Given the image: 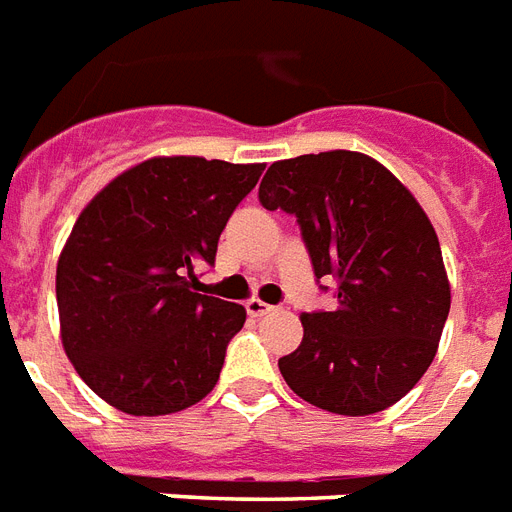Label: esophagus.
Here are the masks:
<instances>
[{
    "mask_svg": "<svg viewBox=\"0 0 512 512\" xmlns=\"http://www.w3.org/2000/svg\"><path fill=\"white\" fill-rule=\"evenodd\" d=\"M245 309H248L251 317H264V314L272 312V306L264 304L261 298H248V301H245Z\"/></svg>",
    "mask_w": 512,
    "mask_h": 512,
    "instance_id": "obj_1",
    "label": "esophagus"
}]
</instances>
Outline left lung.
<instances>
[{
  "instance_id": "left-lung-1",
  "label": "left lung",
  "mask_w": 512,
  "mask_h": 512,
  "mask_svg": "<svg viewBox=\"0 0 512 512\" xmlns=\"http://www.w3.org/2000/svg\"><path fill=\"white\" fill-rule=\"evenodd\" d=\"M267 211L296 214L314 275L338 280L333 312H304V338L282 378L335 415L388 410L431 367L452 290L431 219L415 195L354 150L275 161L261 179Z\"/></svg>"
}]
</instances>
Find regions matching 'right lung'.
Listing matches in <instances>:
<instances>
[{
  "mask_svg": "<svg viewBox=\"0 0 512 512\" xmlns=\"http://www.w3.org/2000/svg\"><path fill=\"white\" fill-rule=\"evenodd\" d=\"M264 163L155 155L110 179L57 259L60 341L110 407L155 418L214 391L245 306L195 293Z\"/></svg>",
  "mask_w": 512,
  "mask_h": 512,
  "instance_id": "right-lung-1",
  "label": "right lung"
}]
</instances>
